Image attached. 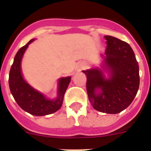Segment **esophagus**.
Listing matches in <instances>:
<instances>
[{
	"label": "esophagus",
	"mask_w": 151,
	"mask_h": 151,
	"mask_svg": "<svg viewBox=\"0 0 151 151\" xmlns=\"http://www.w3.org/2000/svg\"><path fill=\"white\" fill-rule=\"evenodd\" d=\"M85 66H86V65H85V63H82L81 65H80L79 68H80V69H83V68H85Z\"/></svg>",
	"instance_id": "1"
}]
</instances>
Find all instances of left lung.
<instances>
[{"instance_id": "obj_1", "label": "left lung", "mask_w": 151, "mask_h": 151, "mask_svg": "<svg viewBox=\"0 0 151 151\" xmlns=\"http://www.w3.org/2000/svg\"><path fill=\"white\" fill-rule=\"evenodd\" d=\"M106 40L105 64L110 70L108 79L98 69L83 73L87 76V93L92 106L102 113L116 114L132 104L139 88V66L130 45L110 35ZM101 89L100 94H96Z\"/></svg>"}]
</instances>
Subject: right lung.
Instances as JSON below:
<instances>
[{"mask_svg": "<svg viewBox=\"0 0 151 151\" xmlns=\"http://www.w3.org/2000/svg\"><path fill=\"white\" fill-rule=\"evenodd\" d=\"M33 41L34 39L30 40L16 54L9 74V86L12 95L22 110L34 116L48 115L55 113L62 106L64 94L71 77L61 78L59 80L58 97L55 101L47 99L43 94L29 86L21 73V60L25 50Z\"/></svg>", "mask_w": 151, "mask_h": 151, "instance_id": "1", "label": "right lung"}]
</instances>
